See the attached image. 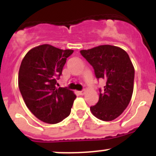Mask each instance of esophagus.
Segmentation results:
<instances>
[{
    "label": "esophagus",
    "mask_w": 156,
    "mask_h": 156,
    "mask_svg": "<svg viewBox=\"0 0 156 156\" xmlns=\"http://www.w3.org/2000/svg\"><path fill=\"white\" fill-rule=\"evenodd\" d=\"M85 92H86V90H80V91H79V94L80 95H83L85 94Z\"/></svg>",
    "instance_id": "esophagus-1"
}]
</instances>
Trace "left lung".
Here are the masks:
<instances>
[{
  "mask_svg": "<svg viewBox=\"0 0 156 156\" xmlns=\"http://www.w3.org/2000/svg\"><path fill=\"white\" fill-rule=\"evenodd\" d=\"M80 53L93 66L97 79H104L106 84L99 100L90 108L95 117L112 121L122 113L129 105L133 90L134 68L128 54L112 45H100Z\"/></svg>",
  "mask_w": 156,
  "mask_h": 156,
  "instance_id": "8db88e82",
  "label": "left lung"
}]
</instances>
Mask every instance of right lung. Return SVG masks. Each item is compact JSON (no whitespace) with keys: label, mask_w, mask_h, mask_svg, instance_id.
<instances>
[{"label":"right lung","mask_w":156,"mask_h":156,"mask_svg":"<svg viewBox=\"0 0 156 156\" xmlns=\"http://www.w3.org/2000/svg\"><path fill=\"white\" fill-rule=\"evenodd\" d=\"M73 50L42 44L29 51L19 71L23 98L37 119L55 124L69 116L76 96L66 87H56L66 59Z\"/></svg>","instance_id":"add662e5"}]
</instances>
